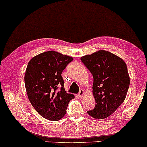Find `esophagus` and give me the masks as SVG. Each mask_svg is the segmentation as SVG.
Instances as JSON below:
<instances>
[{"mask_svg":"<svg viewBox=\"0 0 147 147\" xmlns=\"http://www.w3.org/2000/svg\"><path fill=\"white\" fill-rule=\"evenodd\" d=\"M84 94H85L84 91H83V90H81L80 91V92H79V93H78V96L80 97V98H81V97H82L83 96V95H84Z\"/></svg>","mask_w":147,"mask_h":147,"instance_id":"34e87169","label":"esophagus"}]
</instances>
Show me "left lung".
Here are the masks:
<instances>
[{
	"mask_svg": "<svg viewBox=\"0 0 147 147\" xmlns=\"http://www.w3.org/2000/svg\"><path fill=\"white\" fill-rule=\"evenodd\" d=\"M80 59L93 77L96 105L87 113L94 119H105L124 101L130 85L127 65L121 57L105 50L84 55Z\"/></svg>",
	"mask_w": 147,
	"mask_h": 147,
	"instance_id": "obj_1",
	"label": "left lung"
}]
</instances>
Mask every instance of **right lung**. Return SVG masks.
<instances>
[{
  "label": "right lung",
  "mask_w": 147,
  "mask_h": 147,
  "mask_svg": "<svg viewBox=\"0 0 147 147\" xmlns=\"http://www.w3.org/2000/svg\"><path fill=\"white\" fill-rule=\"evenodd\" d=\"M73 57L54 51L39 54L28 64L25 84L28 97L35 110L50 121L60 120L66 114L69 101L75 98L67 93L62 77ZM61 86L60 91L57 90Z\"/></svg>",
  "instance_id": "obj_1"
}]
</instances>
